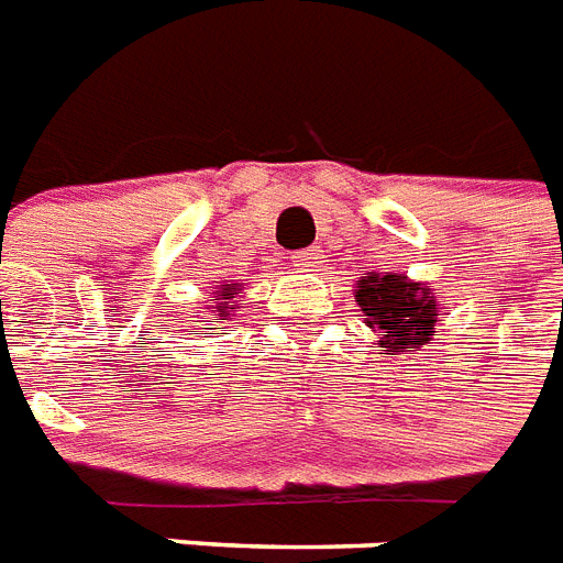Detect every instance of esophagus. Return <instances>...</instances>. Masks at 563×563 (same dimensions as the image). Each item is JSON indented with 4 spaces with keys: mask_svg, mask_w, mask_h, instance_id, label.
I'll list each match as a JSON object with an SVG mask.
<instances>
[{
    "mask_svg": "<svg viewBox=\"0 0 563 563\" xmlns=\"http://www.w3.org/2000/svg\"><path fill=\"white\" fill-rule=\"evenodd\" d=\"M294 261L299 269H317V267H322V250H319V246H310V250L296 253Z\"/></svg>",
    "mask_w": 563,
    "mask_h": 563,
    "instance_id": "1",
    "label": "esophagus"
}]
</instances>
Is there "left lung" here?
I'll return each mask as SVG.
<instances>
[{"mask_svg": "<svg viewBox=\"0 0 563 563\" xmlns=\"http://www.w3.org/2000/svg\"><path fill=\"white\" fill-rule=\"evenodd\" d=\"M354 302L360 305L366 325L377 331L384 352H418L435 336L442 308L430 285L412 282L404 273H366L360 276Z\"/></svg>", "mask_w": 563, "mask_h": 563, "instance_id": "left-lung-1", "label": "left lung"}]
</instances>
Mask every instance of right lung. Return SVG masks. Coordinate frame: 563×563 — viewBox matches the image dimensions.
Wrapping results in <instances>:
<instances>
[{
  "label": "right lung",
  "instance_id": "add662e5",
  "mask_svg": "<svg viewBox=\"0 0 563 563\" xmlns=\"http://www.w3.org/2000/svg\"><path fill=\"white\" fill-rule=\"evenodd\" d=\"M241 290H244V285H241V282L214 287V296H211V317H218V319L235 317L232 310H238V299H241L238 294H241Z\"/></svg>",
  "mask_w": 563,
  "mask_h": 563
}]
</instances>
